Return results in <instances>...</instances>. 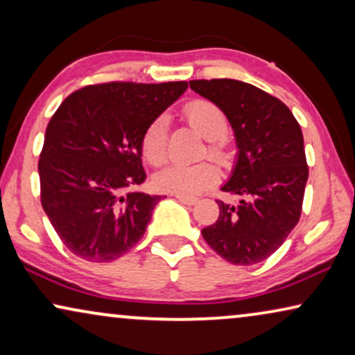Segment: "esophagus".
Returning a JSON list of instances; mask_svg holds the SVG:
<instances>
[{"instance_id":"34e87169","label":"esophagus","mask_w":355,"mask_h":355,"mask_svg":"<svg viewBox=\"0 0 355 355\" xmlns=\"http://www.w3.org/2000/svg\"><path fill=\"white\" fill-rule=\"evenodd\" d=\"M176 198L178 200H181L182 203H186V205H196L198 202L197 197H189V196H181V193H176Z\"/></svg>"}]
</instances>
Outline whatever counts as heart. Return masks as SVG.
I'll return each instance as SVG.
<instances>
[{"instance_id": "1", "label": "heart", "mask_w": 355, "mask_h": 355, "mask_svg": "<svg viewBox=\"0 0 355 355\" xmlns=\"http://www.w3.org/2000/svg\"><path fill=\"white\" fill-rule=\"evenodd\" d=\"M184 116L193 129L208 139L205 155L225 162L227 157V144L225 134L227 119L220 106L208 100H192L184 106ZM142 155L150 164H162L168 157V118L157 116L142 134L140 140ZM220 179V171L210 162L193 164L171 163L155 174V186L159 191L181 193V196H197L215 186Z\"/></svg>"}]
</instances>
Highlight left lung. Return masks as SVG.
Listing matches in <instances>:
<instances>
[{
	"instance_id": "obj_1",
	"label": "left lung",
	"mask_w": 355,
	"mask_h": 355,
	"mask_svg": "<svg viewBox=\"0 0 355 355\" xmlns=\"http://www.w3.org/2000/svg\"><path fill=\"white\" fill-rule=\"evenodd\" d=\"M191 89L220 106L234 129L236 168L216 200L220 216L203 227L207 244L232 265H255L283 245L302 213L309 166L297 119L276 96L234 79L191 80Z\"/></svg>"
}]
</instances>
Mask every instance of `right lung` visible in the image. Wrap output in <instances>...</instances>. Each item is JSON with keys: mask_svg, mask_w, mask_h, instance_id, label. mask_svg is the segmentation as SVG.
<instances>
[{"mask_svg": "<svg viewBox=\"0 0 355 355\" xmlns=\"http://www.w3.org/2000/svg\"><path fill=\"white\" fill-rule=\"evenodd\" d=\"M187 82H106L72 92L46 125L40 200L67 249L113 261L142 239L159 196L134 192L147 178L140 140Z\"/></svg>", "mask_w": 355, "mask_h": 355, "instance_id": "obj_1", "label": "right lung"}]
</instances>
